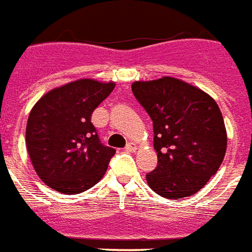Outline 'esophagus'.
Masks as SVG:
<instances>
[{"instance_id": "esophagus-1", "label": "esophagus", "mask_w": 252, "mask_h": 252, "mask_svg": "<svg viewBox=\"0 0 252 252\" xmlns=\"http://www.w3.org/2000/svg\"><path fill=\"white\" fill-rule=\"evenodd\" d=\"M125 149H126V152L133 153V152L137 151V145H135L134 142H130V144H127V145H126V148H125Z\"/></svg>"}]
</instances>
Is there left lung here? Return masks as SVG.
Wrapping results in <instances>:
<instances>
[{"instance_id": "8db88e82", "label": "left lung", "mask_w": 252, "mask_h": 252, "mask_svg": "<svg viewBox=\"0 0 252 252\" xmlns=\"http://www.w3.org/2000/svg\"><path fill=\"white\" fill-rule=\"evenodd\" d=\"M131 91L153 122L158 167L146 175L149 187L168 199L199 191L226 152L225 125L215 99L168 76L134 81Z\"/></svg>"}]
</instances>
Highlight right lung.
Masks as SVG:
<instances>
[{
	"mask_svg": "<svg viewBox=\"0 0 252 252\" xmlns=\"http://www.w3.org/2000/svg\"><path fill=\"white\" fill-rule=\"evenodd\" d=\"M114 88L112 81L81 78L51 89L32 107L26 145L46 186L80 194L104 176L115 149L101 144L91 117Z\"/></svg>",
	"mask_w": 252,
	"mask_h": 252,
	"instance_id": "1",
	"label": "right lung"
}]
</instances>
